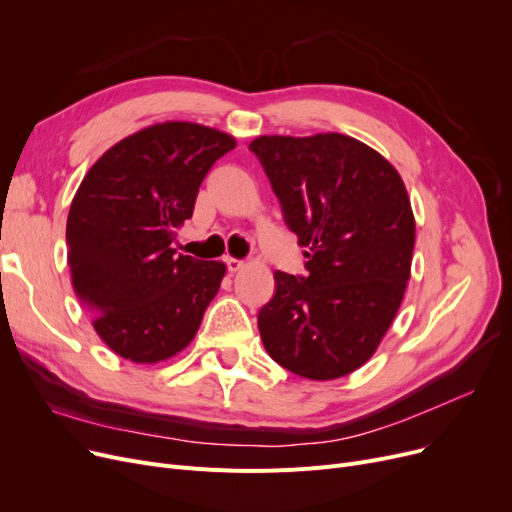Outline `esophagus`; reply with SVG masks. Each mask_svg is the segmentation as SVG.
I'll return each mask as SVG.
<instances>
[{
	"mask_svg": "<svg viewBox=\"0 0 512 512\" xmlns=\"http://www.w3.org/2000/svg\"><path fill=\"white\" fill-rule=\"evenodd\" d=\"M226 267H228V272H240L242 270V267H245V261H242V259H234V257H228L226 259Z\"/></svg>",
	"mask_w": 512,
	"mask_h": 512,
	"instance_id": "34e87169",
	"label": "esophagus"
}]
</instances>
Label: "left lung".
<instances>
[{
    "label": "left lung",
    "instance_id": "1",
    "mask_svg": "<svg viewBox=\"0 0 512 512\" xmlns=\"http://www.w3.org/2000/svg\"><path fill=\"white\" fill-rule=\"evenodd\" d=\"M249 149L307 247V274L276 272L257 315L265 351L301 378H342L375 353L405 297L415 247L407 188L378 151L338 132L259 137Z\"/></svg>",
    "mask_w": 512,
    "mask_h": 512
}]
</instances>
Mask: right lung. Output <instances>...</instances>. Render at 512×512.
I'll return each instance as SVG.
<instances>
[{"label":"right lung","instance_id":"obj_1","mask_svg":"<svg viewBox=\"0 0 512 512\" xmlns=\"http://www.w3.org/2000/svg\"><path fill=\"white\" fill-rule=\"evenodd\" d=\"M234 147L215 128L155 124L107 149L80 182L66 224L72 286L120 357L157 363L195 338L226 267L176 255L174 230Z\"/></svg>","mask_w":512,"mask_h":512}]
</instances>
